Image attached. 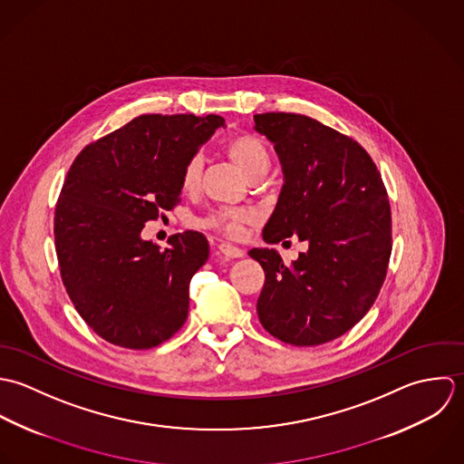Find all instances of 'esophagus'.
<instances>
[{
	"label": "esophagus",
	"mask_w": 464,
	"mask_h": 464,
	"mask_svg": "<svg viewBox=\"0 0 464 464\" xmlns=\"http://www.w3.org/2000/svg\"><path fill=\"white\" fill-rule=\"evenodd\" d=\"M218 253L224 255L226 258H242L244 256V251L235 247V246H231V244H220L218 246Z\"/></svg>",
	"instance_id": "34e87169"
}]
</instances>
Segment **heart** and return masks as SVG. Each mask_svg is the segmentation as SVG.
Returning a JSON list of instances; mask_svg holds the SVG:
<instances>
[{"mask_svg":"<svg viewBox=\"0 0 464 464\" xmlns=\"http://www.w3.org/2000/svg\"><path fill=\"white\" fill-rule=\"evenodd\" d=\"M226 154L247 181L264 178L271 167V156L266 143L253 134H240L231 138L226 143ZM200 170H202L200 156H193L186 161L183 178H181V185L186 191H191L197 188L200 181ZM249 220H251V215L246 211L222 209V211L211 213L204 220V226L229 237H238L242 233L244 224H247Z\"/></svg>","mask_w":464,"mask_h":464,"instance_id":"heart-1","label":"heart"}]
</instances>
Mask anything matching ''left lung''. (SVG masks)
<instances>
[{"mask_svg": "<svg viewBox=\"0 0 464 464\" xmlns=\"http://www.w3.org/2000/svg\"><path fill=\"white\" fill-rule=\"evenodd\" d=\"M278 154L283 186L264 242L297 237L308 249L290 266L276 249L249 256L266 271L262 326L292 346H317L353 328L374 303L391 256V208L370 154L303 114H255Z\"/></svg>", "mask_w": 464, "mask_h": 464, "instance_id": "1", "label": "left lung"}]
</instances>
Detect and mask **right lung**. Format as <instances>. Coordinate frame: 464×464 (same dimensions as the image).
I'll return each instance as SVG.
<instances>
[{
  "label": "right lung",
  "instance_id": "add662e5",
  "mask_svg": "<svg viewBox=\"0 0 464 464\" xmlns=\"http://www.w3.org/2000/svg\"><path fill=\"white\" fill-rule=\"evenodd\" d=\"M218 127L217 114H141L73 161L55 208V249L77 312L107 343L149 350L185 324L188 285L209 244L185 231L161 249L141 231L179 202L186 161Z\"/></svg>",
  "mask_w": 464,
  "mask_h": 464
}]
</instances>
